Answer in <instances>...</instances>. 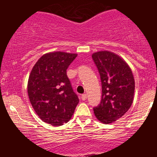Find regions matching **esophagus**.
Here are the masks:
<instances>
[{"mask_svg": "<svg viewBox=\"0 0 157 157\" xmlns=\"http://www.w3.org/2000/svg\"><path fill=\"white\" fill-rule=\"evenodd\" d=\"M86 98H87V96H86V93H84V94H83V95H82V96H81L82 100H86Z\"/></svg>", "mask_w": 157, "mask_h": 157, "instance_id": "34e87169", "label": "esophagus"}]
</instances>
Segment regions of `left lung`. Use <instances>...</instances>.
<instances>
[{"mask_svg": "<svg viewBox=\"0 0 157 157\" xmlns=\"http://www.w3.org/2000/svg\"><path fill=\"white\" fill-rule=\"evenodd\" d=\"M92 58L102 85L101 101L93 111L101 122L109 124L123 116L131 106L134 79L125 61L112 52H98Z\"/></svg>", "mask_w": 157, "mask_h": 157, "instance_id": "1", "label": "left lung"}]
</instances>
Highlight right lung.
Segmentation results:
<instances>
[{"label":"right lung","instance_id":"right-lung-1","mask_svg":"<svg viewBox=\"0 0 157 157\" xmlns=\"http://www.w3.org/2000/svg\"><path fill=\"white\" fill-rule=\"evenodd\" d=\"M77 56L61 52L45 54L30 73V102L39 118L53 126L67 123L79 102L67 76V69Z\"/></svg>","mask_w":157,"mask_h":157}]
</instances>
